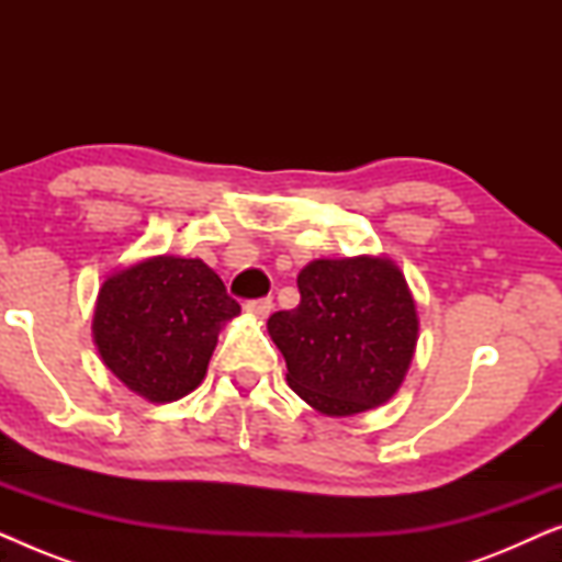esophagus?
I'll return each mask as SVG.
<instances>
[{"mask_svg": "<svg viewBox=\"0 0 562 562\" xmlns=\"http://www.w3.org/2000/svg\"><path fill=\"white\" fill-rule=\"evenodd\" d=\"M271 310H273L271 299H256V302L245 304V312H248L250 317H256V319H266L268 314H271Z\"/></svg>", "mask_w": 562, "mask_h": 562, "instance_id": "obj_1", "label": "esophagus"}]
</instances>
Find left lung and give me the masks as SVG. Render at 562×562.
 Here are the masks:
<instances>
[{
    "label": "left lung",
    "instance_id": "1",
    "mask_svg": "<svg viewBox=\"0 0 562 562\" xmlns=\"http://www.w3.org/2000/svg\"><path fill=\"white\" fill-rule=\"evenodd\" d=\"M296 286V310L268 319L289 386L327 417L386 404L419 340L417 304L402 268L386 256L317 258L299 271Z\"/></svg>",
    "mask_w": 562,
    "mask_h": 562
}]
</instances>
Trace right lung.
Here are the masks:
<instances>
[{
    "label": "right lung",
    "mask_w": 562,
    "mask_h": 562,
    "mask_svg": "<svg viewBox=\"0 0 562 562\" xmlns=\"http://www.w3.org/2000/svg\"><path fill=\"white\" fill-rule=\"evenodd\" d=\"M237 314L240 304L204 260L150 256L106 276L91 335L133 394L168 404L204 381L220 329Z\"/></svg>",
    "instance_id": "obj_1"
}]
</instances>
